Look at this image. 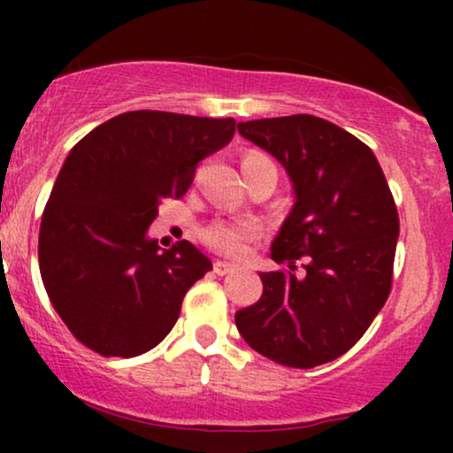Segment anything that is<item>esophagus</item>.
<instances>
[{
    "label": "esophagus",
    "mask_w": 453,
    "mask_h": 453,
    "mask_svg": "<svg viewBox=\"0 0 453 453\" xmlns=\"http://www.w3.org/2000/svg\"><path fill=\"white\" fill-rule=\"evenodd\" d=\"M212 268H215V273L217 274H230V273H234V270H236V266H234L232 262H223V259H217L215 264H212Z\"/></svg>",
    "instance_id": "1"
}]
</instances>
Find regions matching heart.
Instances as JSON below:
<instances>
[{
  "label": "heart",
  "mask_w": 453,
  "mask_h": 453,
  "mask_svg": "<svg viewBox=\"0 0 453 453\" xmlns=\"http://www.w3.org/2000/svg\"><path fill=\"white\" fill-rule=\"evenodd\" d=\"M242 173L244 179H251L256 174H273L274 179L279 176L277 164L268 157V155L259 153V150H251L244 155L242 159ZM259 226L256 221H215L202 232V238L209 244L211 249L219 253H227V256H241L247 251V244L257 238Z\"/></svg>",
  "instance_id": "obj_1"
}]
</instances>
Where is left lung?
<instances>
[{
    "label": "left lung",
    "mask_w": 453,
    "mask_h": 453,
    "mask_svg": "<svg viewBox=\"0 0 453 453\" xmlns=\"http://www.w3.org/2000/svg\"><path fill=\"white\" fill-rule=\"evenodd\" d=\"M238 132L283 164L296 194L270 247L285 268L259 274L264 294L238 311V332L283 366L336 360L392 289L398 211L381 165L362 140L313 114L238 123Z\"/></svg>",
    "instance_id": "1"
}]
</instances>
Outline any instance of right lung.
Wrapping results in <instances>:
<instances>
[{
  "label": "right lung",
  "mask_w": 453,
  "mask_h": 453,
  "mask_svg": "<svg viewBox=\"0 0 453 453\" xmlns=\"http://www.w3.org/2000/svg\"><path fill=\"white\" fill-rule=\"evenodd\" d=\"M234 132V119L134 111L70 150L44 206L38 259L50 303L82 345L134 357L173 330L212 264L189 241L159 251L147 230Z\"/></svg>",
  "instance_id": "right-lung-1"
}]
</instances>
